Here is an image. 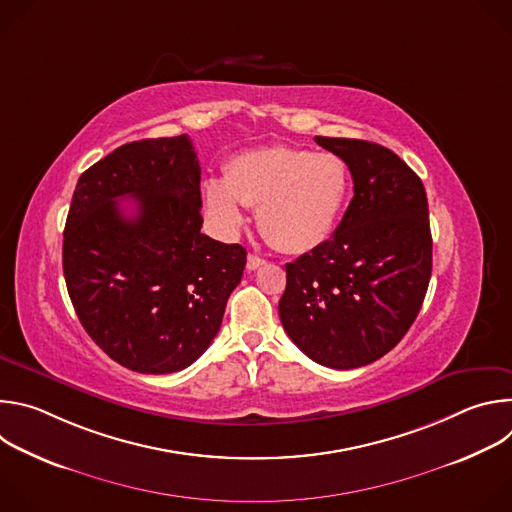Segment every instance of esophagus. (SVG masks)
I'll return each mask as SVG.
<instances>
[{
	"label": "esophagus",
	"mask_w": 512,
	"mask_h": 512,
	"mask_svg": "<svg viewBox=\"0 0 512 512\" xmlns=\"http://www.w3.org/2000/svg\"><path fill=\"white\" fill-rule=\"evenodd\" d=\"M261 265H265V259H261V257H257V255H249V257H247V269H249V271H255V269H259Z\"/></svg>",
	"instance_id": "obj_1"
}]
</instances>
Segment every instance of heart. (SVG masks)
Listing matches in <instances>:
<instances>
[{"mask_svg": "<svg viewBox=\"0 0 512 512\" xmlns=\"http://www.w3.org/2000/svg\"><path fill=\"white\" fill-rule=\"evenodd\" d=\"M350 186V168L338 154L271 145L233 156L225 180H206L202 196L212 225L225 233L243 225V204H259L261 235L283 253L302 255L330 239Z\"/></svg>", "mask_w": 512, "mask_h": 512, "instance_id": "1", "label": "heart"}]
</instances>
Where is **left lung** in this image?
<instances>
[{
	"label": "left lung",
	"instance_id": "left-lung-1",
	"mask_svg": "<svg viewBox=\"0 0 512 512\" xmlns=\"http://www.w3.org/2000/svg\"><path fill=\"white\" fill-rule=\"evenodd\" d=\"M314 139L346 160L354 196L334 235L285 265L279 318L306 356L348 371L395 348L421 310L431 277L427 196L383 145Z\"/></svg>",
	"mask_w": 512,
	"mask_h": 512
}]
</instances>
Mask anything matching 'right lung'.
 <instances>
[{
  "label": "right lung",
  "instance_id": "add662e5",
  "mask_svg": "<svg viewBox=\"0 0 512 512\" xmlns=\"http://www.w3.org/2000/svg\"><path fill=\"white\" fill-rule=\"evenodd\" d=\"M131 197L134 212L118 202ZM200 164L188 135L121 145L81 174L62 241L75 312L121 367L178 373L210 346L247 263L200 233Z\"/></svg>",
  "mask_w": 512,
  "mask_h": 512
}]
</instances>
